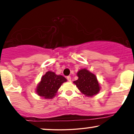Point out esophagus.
<instances>
[{
	"instance_id": "obj_1",
	"label": "esophagus",
	"mask_w": 134,
	"mask_h": 134,
	"mask_svg": "<svg viewBox=\"0 0 134 134\" xmlns=\"http://www.w3.org/2000/svg\"><path fill=\"white\" fill-rule=\"evenodd\" d=\"M67 79L68 80L69 82H70V81H71V77H70V76H67Z\"/></svg>"
}]
</instances>
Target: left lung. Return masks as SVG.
<instances>
[{
	"instance_id": "8db88e82",
	"label": "left lung",
	"mask_w": 134,
	"mask_h": 134,
	"mask_svg": "<svg viewBox=\"0 0 134 134\" xmlns=\"http://www.w3.org/2000/svg\"><path fill=\"white\" fill-rule=\"evenodd\" d=\"M78 79L74 83L84 94L93 96L99 91V83L96 76L86 69H81L77 72Z\"/></svg>"
}]
</instances>
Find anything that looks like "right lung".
Instances as JSON below:
<instances>
[{
  "instance_id": "add662e5",
  "label": "right lung",
  "mask_w": 134,
  "mask_h": 134,
  "mask_svg": "<svg viewBox=\"0 0 134 134\" xmlns=\"http://www.w3.org/2000/svg\"><path fill=\"white\" fill-rule=\"evenodd\" d=\"M66 81L67 79L64 76H57L54 72L48 71L41 77V82L36 89V93L46 99L53 98L62 83Z\"/></svg>"
}]
</instances>
